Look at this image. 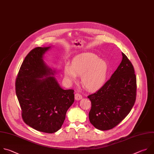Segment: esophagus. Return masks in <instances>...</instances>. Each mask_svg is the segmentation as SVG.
<instances>
[{
    "label": "esophagus",
    "mask_w": 154,
    "mask_h": 154,
    "mask_svg": "<svg viewBox=\"0 0 154 154\" xmlns=\"http://www.w3.org/2000/svg\"><path fill=\"white\" fill-rule=\"evenodd\" d=\"M75 98L76 100H80L82 98V96L81 94L76 93L75 95Z\"/></svg>",
    "instance_id": "1"
}]
</instances>
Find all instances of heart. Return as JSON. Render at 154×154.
<instances>
[{
  "label": "heart",
  "instance_id": "heart-1",
  "mask_svg": "<svg viewBox=\"0 0 154 154\" xmlns=\"http://www.w3.org/2000/svg\"><path fill=\"white\" fill-rule=\"evenodd\" d=\"M108 67L104 60L91 53L81 55L73 60L71 66L64 67L66 78L72 82L76 80V76H81L82 85L89 91H96L105 84Z\"/></svg>",
  "mask_w": 154,
  "mask_h": 154
}]
</instances>
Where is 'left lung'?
I'll return each mask as SVG.
<instances>
[{"mask_svg": "<svg viewBox=\"0 0 154 154\" xmlns=\"http://www.w3.org/2000/svg\"><path fill=\"white\" fill-rule=\"evenodd\" d=\"M121 63L111 78L98 91L88 95V116L95 128L107 131L116 126L129 113L136 100L137 78L134 66L122 53Z\"/></svg>", "mask_w": 154, "mask_h": 154, "instance_id": "left-lung-1", "label": "left lung"}]
</instances>
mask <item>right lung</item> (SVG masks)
<instances>
[{
	"label": "right lung",
	"instance_id": "right-lung-1",
	"mask_svg": "<svg viewBox=\"0 0 154 154\" xmlns=\"http://www.w3.org/2000/svg\"><path fill=\"white\" fill-rule=\"evenodd\" d=\"M50 47H36L26 56L15 82L23 121L38 131L52 134L62 126L75 101L74 90L61 88L42 59Z\"/></svg>",
	"mask_w": 154,
	"mask_h": 154
}]
</instances>
